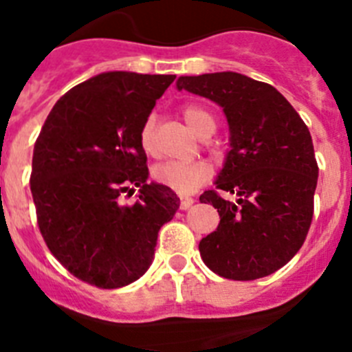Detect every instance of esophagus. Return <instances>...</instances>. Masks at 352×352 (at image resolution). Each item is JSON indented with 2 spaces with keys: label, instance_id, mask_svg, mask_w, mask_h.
<instances>
[{
  "label": "esophagus",
  "instance_id": "34e87169",
  "mask_svg": "<svg viewBox=\"0 0 352 352\" xmlns=\"http://www.w3.org/2000/svg\"><path fill=\"white\" fill-rule=\"evenodd\" d=\"M193 202H195V201H193L192 197H182V199H179V208H182V209H188L190 206L193 204Z\"/></svg>",
  "mask_w": 352,
  "mask_h": 352
}]
</instances>
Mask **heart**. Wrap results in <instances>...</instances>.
<instances>
[{
	"instance_id": "obj_1",
	"label": "heart",
	"mask_w": 352,
	"mask_h": 352,
	"mask_svg": "<svg viewBox=\"0 0 352 352\" xmlns=\"http://www.w3.org/2000/svg\"><path fill=\"white\" fill-rule=\"evenodd\" d=\"M183 120L186 122L199 138L211 136L216 129V120L208 109L201 106L188 104L182 109ZM140 144L144 153H153L155 150V118L148 117L140 129ZM211 166L204 160H167L151 169V178L155 183L166 186L176 193H192L211 178Z\"/></svg>"
}]
</instances>
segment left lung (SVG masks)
Segmentation results:
<instances>
[{
	"label": "left lung",
	"mask_w": 352,
	"mask_h": 352,
	"mask_svg": "<svg viewBox=\"0 0 352 352\" xmlns=\"http://www.w3.org/2000/svg\"><path fill=\"white\" fill-rule=\"evenodd\" d=\"M178 90L223 108L230 150L201 202L218 209L220 223L199 243L206 265L234 281H253L292 260L314 212L318 164L307 125L272 85L234 71L179 76Z\"/></svg>",
	"instance_id": "1"
}]
</instances>
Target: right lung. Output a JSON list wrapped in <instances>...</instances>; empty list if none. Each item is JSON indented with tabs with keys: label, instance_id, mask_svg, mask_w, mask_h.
I'll return each mask as SVG.
<instances>
[{
	"label": "right lung",
	"instance_id": "1",
	"mask_svg": "<svg viewBox=\"0 0 352 352\" xmlns=\"http://www.w3.org/2000/svg\"><path fill=\"white\" fill-rule=\"evenodd\" d=\"M176 75L108 71L63 96L34 143L31 193L38 227L71 274L122 288L151 265L159 230L179 199L148 183L140 129ZM140 186L132 206L121 193Z\"/></svg>",
	"mask_w": 352,
	"mask_h": 352
}]
</instances>
